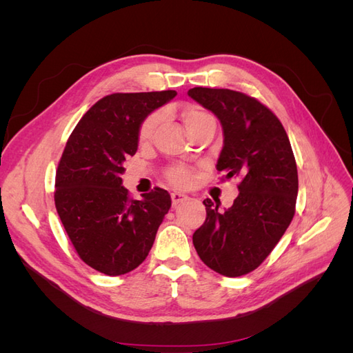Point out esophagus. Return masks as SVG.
I'll return each instance as SVG.
<instances>
[{"label": "esophagus", "instance_id": "esophagus-1", "mask_svg": "<svg viewBox=\"0 0 353 353\" xmlns=\"http://www.w3.org/2000/svg\"><path fill=\"white\" fill-rule=\"evenodd\" d=\"M170 199H172V205H178V203L187 200L188 196L184 193H179V191H174V193H170Z\"/></svg>", "mask_w": 353, "mask_h": 353}]
</instances>
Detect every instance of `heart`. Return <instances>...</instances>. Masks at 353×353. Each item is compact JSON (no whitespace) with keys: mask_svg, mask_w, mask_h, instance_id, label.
Returning <instances> with one entry per match:
<instances>
[{"mask_svg":"<svg viewBox=\"0 0 353 353\" xmlns=\"http://www.w3.org/2000/svg\"><path fill=\"white\" fill-rule=\"evenodd\" d=\"M206 117H210V116L206 112H203L201 109H199V108L187 109L184 112V123L187 126V130H191V128L196 126L203 119H206ZM160 121H162V113H160V112H156V113H153V114L147 117V119L143 122V125L140 128V140L141 141L150 140V138L154 134V131H156L157 125L160 123ZM168 176L174 184H178V185H185L188 183V179H190L188 170L183 166H176L174 169H170Z\"/></svg>","mask_w":353,"mask_h":353,"instance_id":"heart-1","label":"heart"}]
</instances>
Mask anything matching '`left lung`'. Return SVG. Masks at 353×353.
Listing matches in <instances>:
<instances>
[{"label": "left lung", "mask_w": 353, "mask_h": 353, "mask_svg": "<svg viewBox=\"0 0 353 353\" xmlns=\"http://www.w3.org/2000/svg\"><path fill=\"white\" fill-rule=\"evenodd\" d=\"M188 95L215 114L223 147L216 169L240 178L232 206L219 212L210 199L206 221L193 234L200 259L225 276L249 274L266 259L294 216L297 168L281 122L243 92L196 87Z\"/></svg>", "instance_id": "1"}]
</instances>
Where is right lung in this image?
Masks as SVG:
<instances>
[{
    "mask_svg": "<svg viewBox=\"0 0 353 353\" xmlns=\"http://www.w3.org/2000/svg\"><path fill=\"white\" fill-rule=\"evenodd\" d=\"M175 95L174 90L105 95L69 137L56 174V209L74 250L95 271L135 270L172 205L159 187L132 200L122 174L125 160L137 153L145 117Z\"/></svg>",
    "mask_w": 353,
    "mask_h": 353,
    "instance_id": "add662e5",
    "label": "right lung"
}]
</instances>
